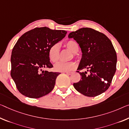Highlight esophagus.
I'll use <instances>...</instances> for the list:
<instances>
[{"label": "esophagus", "instance_id": "esophagus-1", "mask_svg": "<svg viewBox=\"0 0 129 129\" xmlns=\"http://www.w3.org/2000/svg\"><path fill=\"white\" fill-rule=\"evenodd\" d=\"M67 75H71L73 74V72H65Z\"/></svg>", "mask_w": 129, "mask_h": 129}]
</instances>
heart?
Wrapping results in <instances>:
<instances>
[{"label":"heart","instance_id":"heart-1","mask_svg":"<svg viewBox=\"0 0 129 129\" xmlns=\"http://www.w3.org/2000/svg\"><path fill=\"white\" fill-rule=\"evenodd\" d=\"M65 47L73 53L74 56H77V52L79 50V46L76 41L74 40L67 41L65 43ZM48 56L52 62L56 63L58 62L60 57L58 44H54L50 47L48 51ZM76 67V64L74 62H59L55 65L54 69L58 72H67L74 70Z\"/></svg>","mask_w":129,"mask_h":129}]
</instances>
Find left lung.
Wrapping results in <instances>:
<instances>
[{
	"label": "left lung",
	"instance_id": "left-lung-1",
	"mask_svg": "<svg viewBox=\"0 0 129 129\" xmlns=\"http://www.w3.org/2000/svg\"><path fill=\"white\" fill-rule=\"evenodd\" d=\"M80 45L82 58L78 69L88 71L80 72L81 78L73 86L81 94L95 97L108 89L116 70L117 56L111 41L103 33L89 27L71 32Z\"/></svg>",
	"mask_w": 129,
	"mask_h": 129
}]
</instances>
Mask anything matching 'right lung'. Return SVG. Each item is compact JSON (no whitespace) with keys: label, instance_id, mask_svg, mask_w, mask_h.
Masks as SVG:
<instances>
[{"label":"right lung","instance_id":"right-lung-1","mask_svg":"<svg viewBox=\"0 0 129 129\" xmlns=\"http://www.w3.org/2000/svg\"><path fill=\"white\" fill-rule=\"evenodd\" d=\"M66 33L63 30L36 27L18 40L11 53L10 74L22 94L37 99L52 90L60 73L43 69L53 67L49 61V49L62 40Z\"/></svg>","mask_w":129,"mask_h":129}]
</instances>
